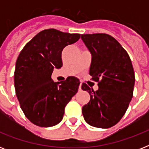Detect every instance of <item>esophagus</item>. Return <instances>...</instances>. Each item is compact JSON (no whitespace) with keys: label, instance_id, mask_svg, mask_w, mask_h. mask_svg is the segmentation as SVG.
<instances>
[{"label":"esophagus","instance_id":"obj_1","mask_svg":"<svg viewBox=\"0 0 149 149\" xmlns=\"http://www.w3.org/2000/svg\"><path fill=\"white\" fill-rule=\"evenodd\" d=\"M81 86H82V84H79V91H81V90H82Z\"/></svg>","mask_w":149,"mask_h":149}]
</instances>
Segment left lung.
I'll return each instance as SVG.
<instances>
[{
    "label": "left lung",
    "instance_id": "1",
    "mask_svg": "<svg viewBox=\"0 0 149 149\" xmlns=\"http://www.w3.org/2000/svg\"><path fill=\"white\" fill-rule=\"evenodd\" d=\"M82 40L92 55L90 75L98 83L94 91L86 84L91 100L84 105V120L91 126L108 128L118 124L125 115L133 97L134 72L126 50L115 38L105 33L82 35Z\"/></svg>",
    "mask_w": 149,
    "mask_h": 149
}]
</instances>
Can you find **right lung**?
<instances>
[{"mask_svg": "<svg viewBox=\"0 0 149 149\" xmlns=\"http://www.w3.org/2000/svg\"><path fill=\"white\" fill-rule=\"evenodd\" d=\"M80 34L45 29L30 40L20 52L15 65V93L24 115L34 125L52 127L60 122L66 104L77 93L80 82L69 77L54 83L55 68L63 66L62 52L77 42Z\"/></svg>", "mask_w": 149, "mask_h": 149, "instance_id": "right-lung-1", "label": "right lung"}]
</instances>
